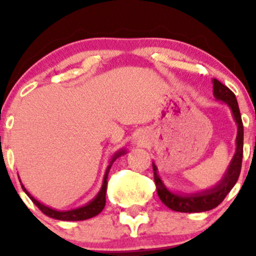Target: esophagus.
Wrapping results in <instances>:
<instances>
[{"mask_svg": "<svg viewBox=\"0 0 256 256\" xmlns=\"http://www.w3.org/2000/svg\"><path fill=\"white\" fill-rule=\"evenodd\" d=\"M143 142H144V140H143L142 137H134V144L142 146Z\"/></svg>", "mask_w": 256, "mask_h": 256, "instance_id": "obj_1", "label": "esophagus"}]
</instances>
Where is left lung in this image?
<instances>
[{
  "mask_svg": "<svg viewBox=\"0 0 256 256\" xmlns=\"http://www.w3.org/2000/svg\"><path fill=\"white\" fill-rule=\"evenodd\" d=\"M213 95L219 101H222L228 106L232 112V116L237 124V137H236V152L232 158L230 165L226 170L225 174L222 176V180L219 182L212 189H207L198 194H176L170 192L162 183L158 174V168L152 162L154 170V180L156 185V192L162 204L167 206L170 210L182 213H200L210 210L216 208L224 201L232 188L236 184L240 177V167H242L243 158V122L240 118L238 104L234 94L220 83L218 79H213Z\"/></svg>",
  "mask_w": 256,
  "mask_h": 256,
  "instance_id": "1",
  "label": "left lung"
}]
</instances>
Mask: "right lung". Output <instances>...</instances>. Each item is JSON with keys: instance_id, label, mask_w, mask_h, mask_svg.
<instances>
[{"instance_id": "add662e5", "label": "right lung", "mask_w": 256, "mask_h": 256, "mask_svg": "<svg viewBox=\"0 0 256 256\" xmlns=\"http://www.w3.org/2000/svg\"><path fill=\"white\" fill-rule=\"evenodd\" d=\"M125 154V150H120L118 152L114 154V156L112 158L110 165H108L107 170H106L104 173V184H102L101 190L100 192L96 195V198L90 201L89 204L83 206V207L76 208V210H52V208L48 207V206H44L43 204H40V201H37L34 196H31V194L25 189L24 185L22 184V190L26 192V195L31 198V201L34 202V204L37 206L38 208L40 210V212L46 214V216H50L52 219H58V220H66V222H78V220H86L92 218V216H98V213L102 212V210L106 206V190H107V178H108V172H110L112 164L116 160V158H119L120 155ZM20 180V178H19Z\"/></svg>"}]
</instances>
